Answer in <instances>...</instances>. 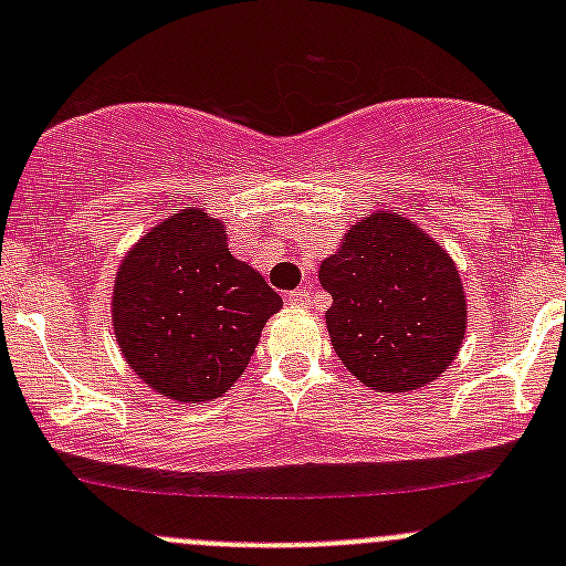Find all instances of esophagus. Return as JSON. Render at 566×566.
<instances>
[{"label":"esophagus","mask_w":566,"mask_h":566,"mask_svg":"<svg viewBox=\"0 0 566 566\" xmlns=\"http://www.w3.org/2000/svg\"><path fill=\"white\" fill-rule=\"evenodd\" d=\"M310 298L312 295L306 293V290H295V293L287 295V304L290 306H310Z\"/></svg>","instance_id":"obj_1"}]
</instances>
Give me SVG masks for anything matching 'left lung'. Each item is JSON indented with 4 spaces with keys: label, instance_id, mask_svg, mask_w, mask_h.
<instances>
[{
    "label": "left lung",
    "instance_id": "obj_1",
    "mask_svg": "<svg viewBox=\"0 0 566 566\" xmlns=\"http://www.w3.org/2000/svg\"><path fill=\"white\" fill-rule=\"evenodd\" d=\"M331 345L364 386L405 394L430 386L458 358L468 328L460 271L416 221L375 210L347 227L319 262Z\"/></svg>",
    "mask_w": 566,
    "mask_h": 566
}]
</instances>
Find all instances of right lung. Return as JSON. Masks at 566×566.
<instances>
[{
	"label": "right lung",
	"instance_id": "add662e5",
	"mask_svg": "<svg viewBox=\"0 0 566 566\" xmlns=\"http://www.w3.org/2000/svg\"><path fill=\"white\" fill-rule=\"evenodd\" d=\"M279 310L262 273L227 249L224 221L202 208L158 221L114 273L119 353L142 384L175 402L230 391Z\"/></svg>",
	"mask_w": 566,
	"mask_h": 566
}]
</instances>
